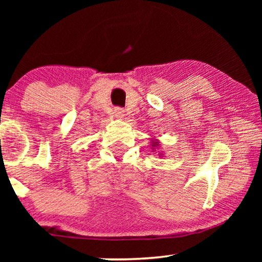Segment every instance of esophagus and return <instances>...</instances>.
Listing matches in <instances>:
<instances>
[{"label": "esophagus", "instance_id": "esophagus-1", "mask_svg": "<svg viewBox=\"0 0 262 262\" xmlns=\"http://www.w3.org/2000/svg\"><path fill=\"white\" fill-rule=\"evenodd\" d=\"M113 114L115 115V117H118V118H122L123 115H125V111H123V110L120 108V107H114Z\"/></svg>", "mask_w": 262, "mask_h": 262}]
</instances>
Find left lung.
<instances>
[{
	"label": "left lung",
	"mask_w": 262,
	"mask_h": 262,
	"mask_svg": "<svg viewBox=\"0 0 262 262\" xmlns=\"http://www.w3.org/2000/svg\"><path fill=\"white\" fill-rule=\"evenodd\" d=\"M150 141H151V145H152V150L155 149V151H156V148L158 149V147H159V145H161V144H159V142H158V140H150ZM158 156L159 157H163V154H158Z\"/></svg>",
	"instance_id": "obj_1"
}]
</instances>
